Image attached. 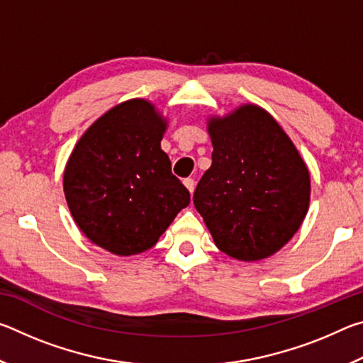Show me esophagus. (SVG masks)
Segmentation results:
<instances>
[{
	"label": "esophagus",
	"instance_id": "obj_1",
	"mask_svg": "<svg viewBox=\"0 0 363 363\" xmlns=\"http://www.w3.org/2000/svg\"><path fill=\"white\" fill-rule=\"evenodd\" d=\"M184 186H186V187L189 189L190 194H194V190H195V181L192 179V177H187V179L184 181Z\"/></svg>",
	"mask_w": 363,
	"mask_h": 363
}]
</instances>
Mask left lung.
Here are the masks:
<instances>
[{
  "label": "left lung",
  "mask_w": 363,
  "mask_h": 363,
  "mask_svg": "<svg viewBox=\"0 0 363 363\" xmlns=\"http://www.w3.org/2000/svg\"><path fill=\"white\" fill-rule=\"evenodd\" d=\"M213 163L194 194L216 247L233 259L272 256L291 240L311 203V174L266 108L242 104L210 115Z\"/></svg>",
  "instance_id": "8db88e82"
}]
</instances>
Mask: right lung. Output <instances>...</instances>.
<instances>
[{
	"label": "right lung",
	"instance_id": "1",
	"mask_svg": "<svg viewBox=\"0 0 363 363\" xmlns=\"http://www.w3.org/2000/svg\"><path fill=\"white\" fill-rule=\"evenodd\" d=\"M168 118L134 97L101 115L64 169L67 205L86 238L116 256L150 250L190 203L162 150Z\"/></svg>",
	"mask_w": 363,
	"mask_h": 363
}]
</instances>
